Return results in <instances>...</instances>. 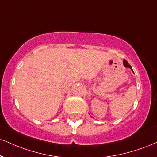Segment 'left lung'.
Masks as SVG:
<instances>
[{
  "label": "left lung",
  "instance_id": "8db88e82",
  "mask_svg": "<svg viewBox=\"0 0 157 157\" xmlns=\"http://www.w3.org/2000/svg\"><path fill=\"white\" fill-rule=\"evenodd\" d=\"M123 63H124V66L125 67H126V68H130V69H132V67L131 66L129 65V63H128L127 61H126V60H124V62H123Z\"/></svg>",
  "mask_w": 157,
  "mask_h": 157
}]
</instances>
